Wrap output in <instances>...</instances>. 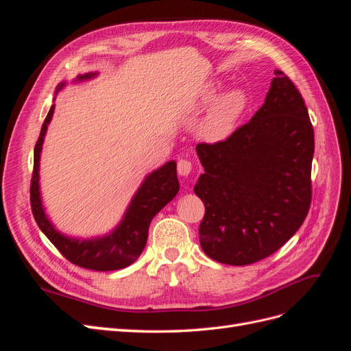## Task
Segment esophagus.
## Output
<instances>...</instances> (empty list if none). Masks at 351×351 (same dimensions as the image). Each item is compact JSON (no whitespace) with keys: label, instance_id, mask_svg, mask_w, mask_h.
<instances>
[{"label":"esophagus","instance_id":"esophagus-1","mask_svg":"<svg viewBox=\"0 0 351 351\" xmlns=\"http://www.w3.org/2000/svg\"><path fill=\"white\" fill-rule=\"evenodd\" d=\"M192 162L189 161V159H180L178 164H177V169H178V174L180 176H189L190 171H192Z\"/></svg>","mask_w":351,"mask_h":351}]
</instances>
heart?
Listing matches in <instances>:
<instances>
[{"instance_id":"1","label":"heart","mask_w":351,"mask_h":351,"mask_svg":"<svg viewBox=\"0 0 351 351\" xmlns=\"http://www.w3.org/2000/svg\"><path fill=\"white\" fill-rule=\"evenodd\" d=\"M217 97V89L210 88L200 97L199 108H204L209 105ZM247 105L246 93L240 89H232L222 95L217 99L214 107L208 112L205 121L202 123L200 134L209 142L224 141L232 133L237 120L243 114Z\"/></svg>"}]
</instances>
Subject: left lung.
<instances>
[{"label": "left lung", "mask_w": 351, "mask_h": 351, "mask_svg": "<svg viewBox=\"0 0 351 351\" xmlns=\"http://www.w3.org/2000/svg\"><path fill=\"white\" fill-rule=\"evenodd\" d=\"M205 173L195 193L205 205L200 246L210 259L250 265L289 241L312 202L313 127L300 92L275 70L252 120L226 141L199 143Z\"/></svg>", "instance_id": "1"}]
</instances>
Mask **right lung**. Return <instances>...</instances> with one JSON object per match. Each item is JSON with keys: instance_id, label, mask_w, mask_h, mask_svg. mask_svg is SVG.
Here are the masks:
<instances>
[{"instance_id": "right-lung-1", "label": "right lung", "mask_w": 351, "mask_h": 351, "mask_svg": "<svg viewBox=\"0 0 351 351\" xmlns=\"http://www.w3.org/2000/svg\"><path fill=\"white\" fill-rule=\"evenodd\" d=\"M92 76L95 74L89 73L84 76H79L77 80L89 79ZM64 84L66 83H60L57 90H60ZM54 108L56 105H52L48 111L35 145L34 173H32L30 180V206L36 224L62 256L80 268L92 271H115L129 267L141 256L147 240V230H149L152 218L169 200H173L178 192L180 186L176 171L177 164L169 161L145 178L129 209H127L121 224L107 237L80 241L62 236L52 227L45 217L39 195V156Z\"/></svg>"}]
</instances>
